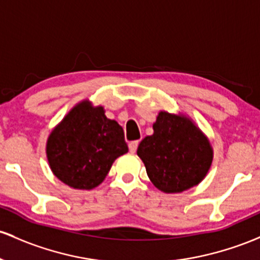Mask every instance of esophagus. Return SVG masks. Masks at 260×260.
Listing matches in <instances>:
<instances>
[{"label": "esophagus", "mask_w": 260, "mask_h": 260, "mask_svg": "<svg viewBox=\"0 0 260 260\" xmlns=\"http://www.w3.org/2000/svg\"><path fill=\"white\" fill-rule=\"evenodd\" d=\"M138 145H139V140H133V142H131L129 144H128V148H129L131 153H136Z\"/></svg>", "instance_id": "esophagus-1"}]
</instances>
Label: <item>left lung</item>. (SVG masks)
Here are the masks:
<instances>
[{"mask_svg":"<svg viewBox=\"0 0 260 260\" xmlns=\"http://www.w3.org/2000/svg\"><path fill=\"white\" fill-rule=\"evenodd\" d=\"M154 134L140 142L137 154L154 186L180 193L201 182L213 160L209 140L184 116L160 112Z\"/></svg>","mask_w":260,"mask_h":260,"instance_id":"8db88e82","label":"left lung"}]
</instances>
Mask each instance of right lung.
<instances>
[{"mask_svg":"<svg viewBox=\"0 0 260 260\" xmlns=\"http://www.w3.org/2000/svg\"><path fill=\"white\" fill-rule=\"evenodd\" d=\"M128 151L123 128L101 106L83 101L62 120L47 140L50 168L77 189H91L105 180L112 162Z\"/></svg>","mask_w":260,"mask_h":260,"instance_id":"1","label":"right lung"}]
</instances>
